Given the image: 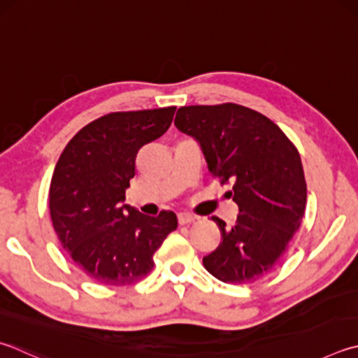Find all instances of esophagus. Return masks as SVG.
Wrapping results in <instances>:
<instances>
[{
  "label": "esophagus",
  "mask_w": 358,
  "mask_h": 358,
  "mask_svg": "<svg viewBox=\"0 0 358 358\" xmlns=\"http://www.w3.org/2000/svg\"><path fill=\"white\" fill-rule=\"evenodd\" d=\"M196 220V216H192L189 213H180L178 214V224L180 225H186V224H191Z\"/></svg>",
  "instance_id": "34e87169"
}]
</instances>
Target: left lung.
Returning a JSON list of instances; mask_svg holds the SVG:
<instances>
[{"instance_id": "1", "label": "left lung", "mask_w": 358, "mask_h": 358, "mask_svg": "<svg viewBox=\"0 0 358 358\" xmlns=\"http://www.w3.org/2000/svg\"><path fill=\"white\" fill-rule=\"evenodd\" d=\"M175 127L196 139L208 171L239 208L227 229L217 216L222 241L203 257L205 269L220 282L245 285L274 269L287 250L307 203V183L294 144L268 117L235 103L183 106Z\"/></svg>"}]
</instances>
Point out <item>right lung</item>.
<instances>
[{"label":"right lung","instance_id":"add662e5","mask_svg":"<svg viewBox=\"0 0 358 358\" xmlns=\"http://www.w3.org/2000/svg\"><path fill=\"white\" fill-rule=\"evenodd\" d=\"M175 106L111 113L81 128L64 148L50 185L59 243L84 274L123 287L153 269V253L177 229V214L145 216L123 205L136 157L171 127Z\"/></svg>","mask_w":358,"mask_h":358}]
</instances>
